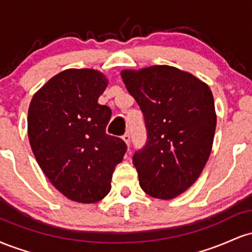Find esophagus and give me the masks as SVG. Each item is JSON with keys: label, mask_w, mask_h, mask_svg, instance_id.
<instances>
[{"label": "esophagus", "mask_w": 252, "mask_h": 252, "mask_svg": "<svg viewBox=\"0 0 252 252\" xmlns=\"http://www.w3.org/2000/svg\"><path fill=\"white\" fill-rule=\"evenodd\" d=\"M122 138H123L124 142L126 143V146H129V144H130V134H129V132H126V134L122 136Z\"/></svg>", "instance_id": "obj_1"}]
</instances>
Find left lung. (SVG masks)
<instances>
[{
    "label": "left lung",
    "instance_id": "1",
    "mask_svg": "<svg viewBox=\"0 0 252 252\" xmlns=\"http://www.w3.org/2000/svg\"><path fill=\"white\" fill-rule=\"evenodd\" d=\"M142 111L146 144L132 156L140 186L158 199H173L194 184L212 149L215 100L209 86L167 65L122 71Z\"/></svg>",
    "mask_w": 252,
    "mask_h": 252
}]
</instances>
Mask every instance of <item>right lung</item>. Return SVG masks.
<instances>
[{"instance_id": "add662e5", "label": "right lung", "mask_w": 252, "mask_h": 252, "mask_svg": "<svg viewBox=\"0 0 252 252\" xmlns=\"http://www.w3.org/2000/svg\"><path fill=\"white\" fill-rule=\"evenodd\" d=\"M106 85L98 71H63L34 94L28 110V137L40 168L66 198L83 204L108 194L126 150L122 138L106 134L111 109L98 103Z\"/></svg>"}]
</instances>
